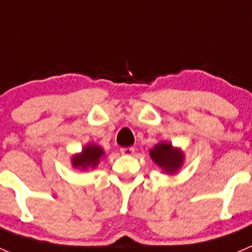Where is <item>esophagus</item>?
I'll return each instance as SVG.
<instances>
[{
  "label": "esophagus",
  "instance_id": "1",
  "mask_svg": "<svg viewBox=\"0 0 252 252\" xmlns=\"http://www.w3.org/2000/svg\"><path fill=\"white\" fill-rule=\"evenodd\" d=\"M120 152H121V154H123V155H132L134 153V148H132V147L121 148Z\"/></svg>",
  "mask_w": 252,
  "mask_h": 252
}]
</instances>
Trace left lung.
<instances>
[{"mask_svg":"<svg viewBox=\"0 0 252 252\" xmlns=\"http://www.w3.org/2000/svg\"><path fill=\"white\" fill-rule=\"evenodd\" d=\"M149 155L150 159L167 175L177 173L184 162L183 150L178 147H173L170 142L161 141L155 144L149 150Z\"/></svg>","mask_w":252,"mask_h":252,"instance_id":"1","label":"left lung"}]
</instances>
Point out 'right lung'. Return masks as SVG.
Returning <instances> with one entry per match:
<instances>
[{
	"label": "right lung",
	"instance_id": "obj_1",
	"mask_svg": "<svg viewBox=\"0 0 252 252\" xmlns=\"http://www.w3.org/2000/svg\"><path fill=\"white\" fill-rule=\"evenodd\" d=\"M105 153L100 145L91 143L85 145L80 153H76L71 157L72 167L80 171H87L90 168H95L99 165L100 160L104 158Z\"/></svg>",
	"mask_w": 252,
	"mask_h": 252
}]
</instances>
